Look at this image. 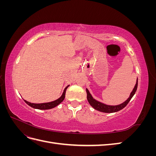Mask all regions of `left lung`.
<instances>
[{"label":"left lung","instance_id":"8db88e82","mask_svg":"<svg viewBox=\"0 0 156 156\" xmlns=\"http://www.w3.org/2000/svg\"><path fill=\"white\" fill-rule=\"evenodd\" d=\"M137 86H138V79L136 80V83L135 86L133 90V91L131 92L129 98L127 99L126 101L122 103V104L118 105H107L104 104V103H102L100 101H96V100H94V99L92 98L91 94H90L87 88L86 90H87V100H88V103H90V105L94 108V109H96L100 112H107V113L117 112V111L122 109V108H124L127 105V103L129 102L131 99L135 94V93L136 90V88H137Z\"/></svg>","mask_w":156,"mask_h":156}]
</instances>
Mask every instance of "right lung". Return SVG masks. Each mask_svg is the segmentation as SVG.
I'll use <instances>...</instances> for the list:
<instances>
[{
	"label": "right lung",
	"mask_w": 156,
	"mask_h": 156,
	"mask_svg": "<svg viewBox=\"0 0 156 156\" xmlns=\"http://www.w3.org/2000/svg\"><path fill=\"white\" fill-rule=\"evenodd\" d=\"M69 87L67 86L65 88L64 90L62 93V95L61 96L60 98H59L57 100L51 101V102H48V103H30L29 101H27L26 100H24L25 102L27 103V104L29 105V106H30L32 108H37V109H41V110H45V109H50V108H54L56 106H57L58 105H59L60 103L62 102L65 98V94H66V91L67 88Z\"/></svg>",
	"instance_id": "obj_1"
}]
</instances>
